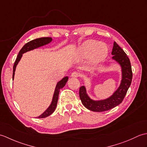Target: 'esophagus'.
<instances>
[{
    "label": "esophagus",
    "instance_id": "esophagus-1",
    "mask_svg": "<svg viewBox=\"0 0 147 147\" xmlns=\"http://www.w3.org/2000/svg\"><path fill=\"white\" fill-rule=\"evenodd\" d=\"M80 76V73L79 72H77V71H74L73 73H72L71 74V77L73 78H78Z\"/></svg>",
    "mask_w": 147,
    "mask_h": 147
}]
</instances>
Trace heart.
<instances>
[{
	"mask_svg": "<svg viewBox=\"0 0 147 147\" xmlns=\"http://www.w3.org/2000/svg\"><path fill=\"white\" fill-rule=\"evenodd\" d=\"M108 53V48L104 43H98L95 40H90L84 42L78 49L81 57L86 58L90 55L93 63L96 64L102 61Z\"/></svg>",
	"mask_w": 147,
	"mask_h": 147,
	"instance_id": "heart-1",
	"label": "heart"
}]
</instances>
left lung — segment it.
I'll return each instance as SVG.
<instances>
[{
    "instance_id": "1",
    "label": "left lung",
    "mask_w": 147,
    "mask_h": 147,
    "mask_svg": "<svg viewBox=\"0 0 147 147\" xmlns=\"http://www.w3.org/2000/svg\"><path fill=\"white\" fill-rule=\"evenodd\" d=\"M112 54V59L119 62L122 67V81L120 86L111 97L104 100L94 101L87 95L85 86H81L79 91L80 98L83 105L89 110L94 112H104L116 107L125 97L133 78L131 65L129 59L117 43L114 42Z\"/></svg>"
}]
</instances>
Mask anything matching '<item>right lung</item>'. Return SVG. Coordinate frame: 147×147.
<instances>
[{"label": "right lung", "instance_id": "1", "mask_svg": "<svg viewBox=\"0 0 147 147\" xmlns=\"http://www.w3.org/2000/svg\"><path fill=\"white\" fill-rule=\"evenodd\" d=\"M51 41H52V38H51V37H42V38L33 40H32V41L26 43V44L24 45L23 47H22V49L20 50V52H19V54L17 56V58L15 61L14 66H13V74H12V79H14L16 67V65L18 64L19 61H20L22 55H23V54H24V53H25L28 51H32V50H33V49L38 48V47H41V46L47 44V43H50ZM67 80H68L67 76L64 77L63 79L57 83V86H56V87H55L54 96H53L52 102L51 103V105L49 106V108L47 109V110L44 112H43L42 114H41L40 116L37 117L38 118H44V117L49 116V115L52 114L53 112H54L55 109L56 108V106H57V104L59 91H60V90L61 88H63V87L65 86V83H66L67 82Z\"/></svg>", "mask_w": 147, "mask_h": 147}]
</instances>
